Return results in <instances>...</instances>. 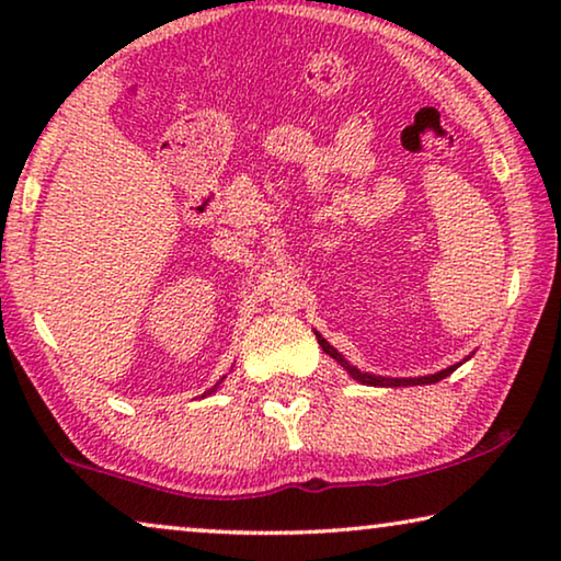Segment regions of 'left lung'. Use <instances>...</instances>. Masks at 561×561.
Instances as JSON below:
<instances>
[{
    "mask_svg": "<svg viewBox=\"0 0 561 561\" xmlns=\"http://www.w3.org/2000/svg\"><path fill=\"white\" fill-rule=\"evenodd\" d=\"M319 339V344H321V348L323 352H327L329 356H334V359L341 364V367H344L348 375H352L356 381H362V385H371V387H408V385H433V381H440V379H445L448 375H453V371H456V367H448V369H443V371H437V375H430V377H417V379H392V377H375V375H364V371H359L356 367H352V364L348 362H344V356H341L334 346L329 344L327 339H321V336H316Z\"/></svg>",
    "mask_w": 561,
    "mask_h": 561,
    "instance_id": "obj_1",
    "label": "left lung"
}]
</instances>
